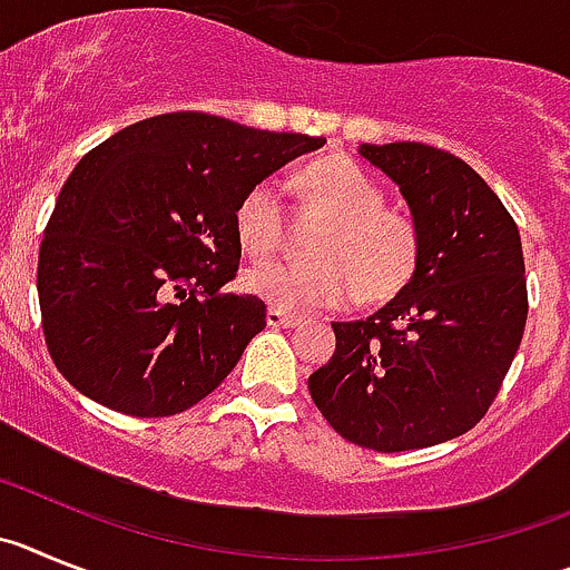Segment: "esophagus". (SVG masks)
<instances>
[{
    "label": "esophagus",
    "mask_w": 570,
    "mask_h": 570,
    "mask_svg": "<svg viewBox=\"0 0 570 570\" xmlns=\"http://www.w3.org/2000/svg\"><path fill=\"white\" fill-rule=\"evenodd\" d=\"M266 323H269L273 330H295V326H301V323H304V317L289 315V312L269 306V309H266Z\"/></svg>",
    "instance_id": "34e87169"
}]
</instances>
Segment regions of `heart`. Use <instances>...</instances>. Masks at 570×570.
<instances>
[{"label": "heart", "instance_id": "b5f03b06", "mask_svg": "<svg viewBox=\"0 0 570 570\" xmlns=\"http://www.w3.org/2000/svg\"><path fill=\"white\" fill-rule=\"evenodd\" d=\"M297 184L332 218L309 264L266 261L244 275V286L286 312L335 309L355 295L383 304L412 284L420 264V229L403 213L383 209V189L363 167L343 156L321 158L301 170ZM281 189L258 181L235 207V238L253 258L281 244Z\"/></svg>", "mask_w": 570, "mask_h": 570}]
</instances>
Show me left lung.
Listing matches in <instances>:
<instances>
[{"label": "left lung", "mask_w": 570, "mask_h": 570, "mask_svg": "<svg viewBox=\"0 0 570 570\" xmlns=\"http://www.w3.org/2000/svg\"><path fill=\"white\" fill-rule=\"evenodd\" d=\"M357 153L406 198L420 264L366 321L332 323L335 355L309 374V394L348 443L383 454L429 449L485 417L520 348V229L463 158L420 141Z\"/></svg>", "instance_id": "left-lung-1"}]
</instances>
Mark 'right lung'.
<instances>
[{
	"instance_id": "obj_1",
	"label": "right lung",
	"mask_w": 570,
	"mask_h": 570,
	"mask_svg": "<svg viewBox=\"0 0 570 570\" xmlns=\"http://www.w3.org/2000/svg\"><path fill=\"white\" fill-rule=\"evenodd\" d=\"M326 138L164 112L87 153L39 247L48 352L73 389L130 417H170L222 386L266 326L233 295L235 207Z\"/></svg>"
}]
</instances>
